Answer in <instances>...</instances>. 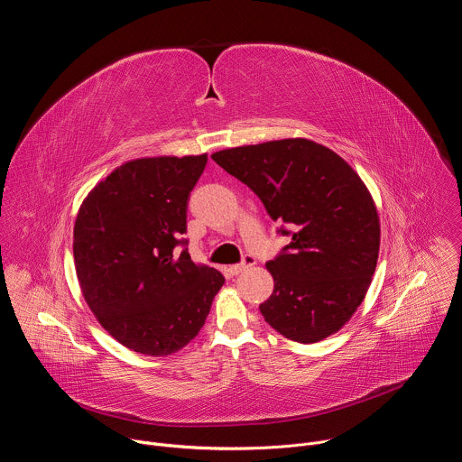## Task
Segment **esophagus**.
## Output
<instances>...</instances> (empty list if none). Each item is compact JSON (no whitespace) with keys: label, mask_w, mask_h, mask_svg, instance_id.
<instances>
[{"label":"esophagus","mask_w":462,"mask_h":462,"mask_svg":"<svg viewBox=\"0 0 462 462\" xmlns=\"http://www.w3.org/2000/svg\"><path fill=\"white\" fill-rule=\"evenodd\" d=\"M254 265H255V259H254L252 255H246L243 263H237V265L228 267V273H230L232 276H237V274H241V273L248 271V269H250V267H254Z\"/></svg>","instance_id":"34e87169"}]
</instances>
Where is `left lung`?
I'll return each instance as SVG.
<instances>
[{
  "label": "left lung",
  "mask_w": 462,
  "mask_h": 462,
  "mask_svg": "<svg viewBox=\"0 0 462 462\" xmlns=\"http://www.w3.org/2000/svg\"><path fill=\"white\" fill-rule=\"evenodd\" d=\"M212 159L245 182L291 243L267 263L271 298L259 305L280 335L314 344L351 319L376 269L380 221L358 173L333 150L283 139L216 152Z\"/></svg>",
  "instance_id": "1"
}]
</instances>
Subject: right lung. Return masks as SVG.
<instances>
[{"label":"right lung","mask_w":462,"mask_h":462,"mask_svg":"<svg viewBox=\"0 0 462 462\" xmlns=\"http://www.w3.org/2000/svg\"><path fill=\"white\" fill-rule=\"evenodd\" d=\"M207 153L127 161L84 199L73 234L86 303L124 347L168 356L189 344L225 283L184 248L189 191Z\"/></svg>","instance_id":"right-lung-1"}]
</instances>
